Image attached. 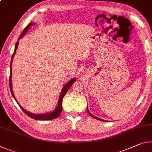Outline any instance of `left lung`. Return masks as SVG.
I'll use <instances>...</instances> for the list:
<instances>
[{
    "label": "left lung",
    "mask_w": 152,
    "mask_h": 152,
    "mask_svg": "<svg viewBox=\"0 0 152 152\" xmlns=\"http://www.w3.org/2000/svg\"><path fill=\"white\" fill-rule=\"evenodd\" d=\"M86 109H87V112H88V113L89 114V115H91V117H93V118H95V119H97V120H102V121H105V120H102V119H100V118H97V117H96V116H95V115H93V114H91V113H90V112H89L88 111V107L86 108Z\"/></svg>",
    "instance_id": "left-lung-1"
}]
</instances>
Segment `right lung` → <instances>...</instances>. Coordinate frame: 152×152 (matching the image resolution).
Masks as SVG:
<instances>
[{"label": "right lung", "mask_w": 152, "mask_h": 152, "mask_svg": "<svg viewBox=\"0 0 152 152\" xmlns=\"http://www.w3.org/2000/svg\"><path fill=\"white\" fill-rule=\"evenodd\" d=\"M34 23H29L28 25L25 28V29H24V30L22 31V32H21V34H20V37H19V38H18V40L21 39V38L26 34V33L28 32V29L30 28V26H34ZM18 45H19V40L16 42V44H15V50H14V53H13V55H12L11 65H10L11 66H10V76H9V87H10V91H11V93L12 94V95H13V98L15 99L16 102L18 103L19 106L21 107V109L22 110L23 112L25 113L26 115H28L29 117H30L31 118L34 119V120H53V119L57 118V117H59V115L61 114V113L62 112V100H63V98L64 97L65 95H66V93L67 92V91L69 90V87H70V86H72V84H73L74 82H76V78H72V79H71V80H69L66 84V85L64 86V87L61 90V94H60V95H59L58 103H57V107L53 111V112H48V113H46V114H32V113L29 112H28V111H26V110H24L23 108L21 107L20 104H19L18 102H17L16 99L15 97V95H14L13 92V88H12V68H11V66H12V62H13V57H14V55H15V53L16 50H17V48H18Z\"/></svg>", "instance_id": "right-lung-1"}]
</instances>
